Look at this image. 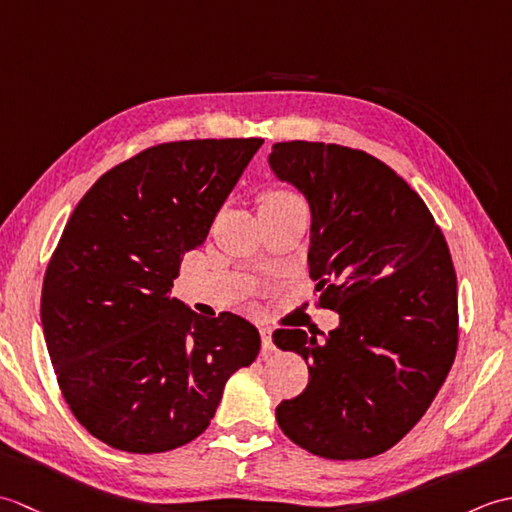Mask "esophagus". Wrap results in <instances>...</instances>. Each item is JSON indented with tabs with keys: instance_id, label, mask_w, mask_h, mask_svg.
Returning <instances> with one entry per match:
<instances>
[{
	"instance_id": "34e87169",
	"label": "esophagus",
	"mask_w": 512,
	"mask_h": 512,
	"mask_svg": "<svg viewBox=\"0 0 512 512\" xmlns=\"http://www.w3.org/2000/svg\"><path fill=\"white\" fill-rule=\"evenodd\" d=\"M259 336H262V352H264V356H268L270 352H275L273 330L266 328V325H262V328H259Z\"/></svg>"
}]
</instances>
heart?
<instances>
[{
	"label": "heart",
	"mask_w": 512,
	"mask_h": 512,
	"mask_svg": "<svg viewBox=\"0 0 512 512\" xmlns=\"http://www.w3.org/2000/svg\"><path fill=\"white\" fill-rule=\"evenodd\" d=\"M288 202H301L295 193L284 189V187H273L268 189L264 193V202L262 206H268V204H288Z\"/></svg>",
	"instance_id": "heart-1"
}]
</instances>
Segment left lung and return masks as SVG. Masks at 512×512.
I'll list each match as a JSON object with an SVG mask.
<instances>
[{"label":"left lung","mask_w":512,"mask_h":512,"mask_svg":"<svg viewBox=\"0 0 512 512\" xmlns=\"http://www.w3.org/2000/svg\"><path fill=\"white\" fill-rule=\"evenodd\" d=\"M270 169L306 195L308 264L319 306L339 312L317 332L275 330L310 363L308 387L277 407L286 436L328 460L385 453L416 427L458 350V279L427 204L385 162L341 145H273Z\"/></svg>","instance_id":"8db88e82"}]
</instances>
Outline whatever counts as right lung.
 <instances>
[{"label": "right lung", "instance_id": "obj_1", "mask_svg": "<svg viewBox=\"0 0 512 512\" xmlns=\"http://www.w3.org/2000/svg\"><path fill=\"white\" fill-rule=\"evenodd\" d=\"M262 138L176 140L92 184L50 257L41 323L61 394L94 438L162 453L209 427L226 380L259 354L255 325L171 297Z\"/></svg>", "mask_w": 512, "mask_h": 512}]
</instances>
